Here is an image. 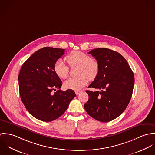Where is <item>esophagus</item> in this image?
Here are the masks:
<instances>
[{
  "mask_svg": "<svg viewBox=\"0 0 155 155\" xmlns=\"http://www.w3.org/2000/svg\"><path fill=\"white\" fill-rule=\"evenodd\" d=\"M82 92V91H76L75 93L76 95H79V94H81Z\"/></svg>",
  "mask_w": 155,
  "mask_h": 155,
  "instance_id": "obj_1",
  "label": "esophagus"
}]
</instances>
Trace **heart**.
I'll use <instances>...</instances> for the list:
<instances>
[{
	"mask_svg": "<svg viewBox=\"0 0 155 155\" xmlns=\"http://www.w3.org/2000/svg\"><path fill=\"white\" fill-rule=\"evenodd\" d=\"M65 60L70 67H78L76 72L78 76L64 82V87L66 89L78 91L87 85L88 79L92 81L98 74V62L83 52L72 51L65 57ZM54 71L58 78L65 79L68 75L69 68L62 60L59 59L54 65Z\"/></svg>",
	"mask_w": 155,
	"mask_h": 155,
	"instance_id": "heart-1",
	"label": "heart"
}]
</instances>
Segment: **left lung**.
Returning <instances> with one entry per match:
<instances>
[{
	"label": "left lung",
	"mask_w": 155,
	"mask_h": 155,
	"mask_svg": "<svg viewBox=\"0 0 155 155\" xmlns=\"http://www.w3.org/2000/svg\"><path fill=\"white\" fill-rule=\"evenodd\" d=\"M88 54L100 66L98 76L88 87L101 90L86 91L89 100L84 108L94 119L107 122L119 116L128 106L133 94L134 74L125 58L114 51L101 48Z\"/></svg>",
	"instance_id": "8db88e82"
}]
</instances>
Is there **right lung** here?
Instances as JSON below:
<instances>
[{
	"label": "right lung",
	"instance_id": "obj_1",
	"mask_svg": "<svg viewBox=\"0 0 155 155\" xmlns=\"http://www.w3.org/2000/svg\"><path fill=\"white\" fill-rule=\"evenodd\" d=\"M64 51L51 47L39 49L22 64L18 75L22 103L33 117L44 122L60 117L76 96L72 89H60L62 82L54 71Z\"/></svg>",
	"mask_w": 155,
	"mask_h": 155
}]
</instances>
